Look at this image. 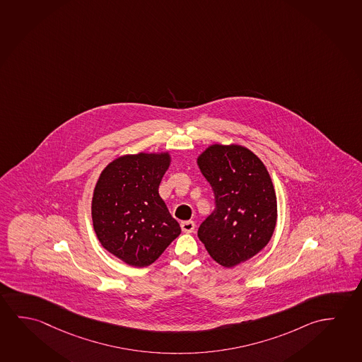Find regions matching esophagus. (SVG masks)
<instances>
[{"label":"esophagus","mask_w":362,"mask_h":362,"mask_svg":"<svg viewBox=\"0 0 362 362\" xmlns=\"http://www.w3.org/2000/svg\"><path fill=\"white\" fill-rule=\"evenodd\" d=\"M181 229H182L184 233H187V234L192 233L195 230V223L191 221V220L189 221H182L181 223Z\"/></svg>","instance_id":"obj_1"}]
</instances>
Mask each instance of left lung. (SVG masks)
Returning a JSON list of instances; mask_svg holds the SVG:
<instances>
[{"mask_svg": "<svg viewBox=\"0 0 362 362\" xmlns=\"http://www.w3.org/2000/svg\"><path fill=\"white\" fill-rule=\"evenodd\" d=\"M197 165L216 202L197 235L216 263L233 268L272 239L278 218L276 189L264 163L240 144H210L197 156Z\"/></svg>", "mask_w": 362, "mask_h": 362, "instance_id": "obj_1", "label": "left lung"}]
</instances>
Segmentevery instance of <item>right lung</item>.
Here are the masks:
<instances>
[{
    "label": "right lung",
    "instance_id": "right-lung-1",
    "mask_svg": "<svg viewBox=\"0 0 362 362\" xmlns=\"http://www.w3.org/2000/svg\"><path fill=\"white\" fill-rule=\"evenodd\" d=\"M171 155L138 152L104 167L93 191V228L102 247L126 264L144 268L160 258L181 228L158 194Z\"/></svg>",
    "mask_w": 362,
    "mask_h": 362
}]
</instances>
